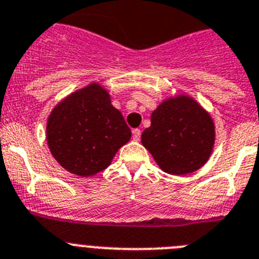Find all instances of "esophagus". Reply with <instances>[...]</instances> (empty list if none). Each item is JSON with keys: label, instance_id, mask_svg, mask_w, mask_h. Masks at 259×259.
I'll return each instance as SVG.
<instances>
[{"label": "esophagus", "instance_id": "1", "mask_svg": "<svg viewBox=\"0 0 259 259\" xmlns=\"http://www.w3.org/2000/svg\"><path fill=\"white\" fill-rule=\"evenodd\" d=\"M139 138H141V130L139 129L133 130V139H134V141H139Z\"/></svg>", "mask_w": 259, "mask_h": 259}]
</instances>
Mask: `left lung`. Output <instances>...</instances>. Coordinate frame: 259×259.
Returning a JSON list of instances; mask_svg holds the SVG:
<instances>
[{
    "label": "left lung",
    "mask_w": 259,
    "mask_h": 259,
    "mask_svg": "<svg viewBox=\"0 0 259 259\" xmlns=\"http://www.w3.org/2000/svg\"><path fill=\"white\" fill-rule=\"evenodd\" d=\"M215 141L210 114L189 96L161 103L142 133V145L169 175H188L208 160Z\"/></svg>",
    "instance_id": "obj_1"
}]
</instances>
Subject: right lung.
Masks as SVG:
<instances>
[{
	"mask_svg": "<svg viewBox=\"0 0 259 259\" xmlns=\"http://www.w3.org/2000/svg\"><path fill=\"white\" fill-rule=\"evenodd\" d=\"M130 137L121 112L98 83L64 99L47 123L52 155L65 169L82 177L105 169Z\"/></svg>",
	"mask_w": 259,
	"mask_h": 259,
	"instance_id": "right-lung-1",
	"label": "right lung"
}]
</instances>
